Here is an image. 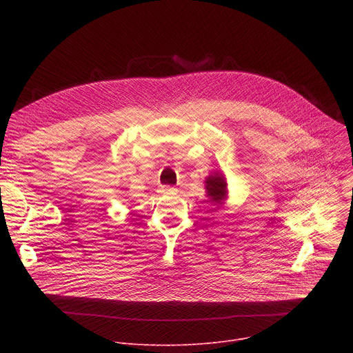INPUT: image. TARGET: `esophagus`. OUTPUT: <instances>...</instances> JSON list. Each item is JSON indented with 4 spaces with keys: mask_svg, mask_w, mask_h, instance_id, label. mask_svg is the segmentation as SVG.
<instances>
[{
    "mask_svg": "<svg viewBox=\"0 0 353 353\" xmlns=\"http://www.w3.org/2000/svg\"><path fill=\"white\" fill-rule=\"evenodd\" d=\"M159 191L163 192V194H176V192H177V188H176V187H172V185H161Z\"/></svg>",
    "mask_w": 353,
    "mask_h": 353,
    "instance_id": "obj_1",
    "label": "esophagus"
}]
</instances>
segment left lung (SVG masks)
<instances>
[{
    "instance_id": "8db88e82",
    "label": "left lung",
    "mask_w": 353,
    "mask_h": 353,
    "mask_svg": "<svg viewBox=\"0 0 353 353\" xmlns=\"http://www.w3.org/2000/svg\"><path fill=\"white\" fill-rule=\"evenodd\" d=\"M207 191H208V195L211 196L210 201H214L215 204L221 205L222 201L225 199L226 196V181L223 179L222 174H214V176H210L207 179Z\"/></svg>"
}]
</instances>
